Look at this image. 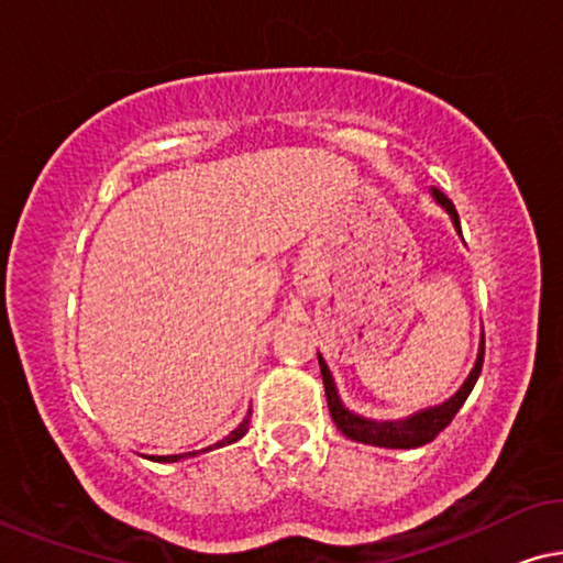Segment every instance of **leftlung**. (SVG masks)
<instances>
[{
  "label": "left lung",
  "mask_w": 563,
  "mask_h": 563,
  "mask_svg": "<svg viewBox=\"0 0 563 563\" xmlns=\"http://www.w3.org/2000/svg\"><path fill=\"white\" fill-rule=\"evenodd\" d=\"M431 192H433L435 202H439L441 208L449 212L451 220H453V228H456L459 235H461V220H459L456 208H453V202L445 198L439 187H433ZM318 363H320V373H323L328 410H330V416H333L338 431L347 435L351 441L383 445V449H418V445L431 443L435 435H439L443 428L453 421V416L459 413V408L466 404L471 390H474L476 380L481 376V368H484V335H481V347H478L474 371L468 373V378L463 380V386L456 390V394H453L441 406L423 408L413 416L400 418V421H373V418H363L358 413H353V410H347L343 406L341 396H338L333 376H330L328 365H325L323 358H320V355H318Z\"/></svg>",
  "instance_id": "1"
}]
</instances>
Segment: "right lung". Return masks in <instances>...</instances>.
<instances>
[{"instance_id": "1", "label": "right lung", "mask_w": 563, "mask_h": 563, "mask_svg": "<svg viewBox=\"0 0 563 563\" xmlns=\"http://www.w3.org/2000/svg\"><path fill=\"white\" fill-rule=\"evenodd\" d=\"M247 428H250V410H247V416L243 418V423H240L233 433L230 435H225V439L222 441H218L216 445H208V449H202V451H210V449H220V445H228V443H235V441H240L243 439V435L247 433ZM200 451H190V453H177V456H153V461H180V459H190V456H198Z\"/></svg>"}]
</instances>
